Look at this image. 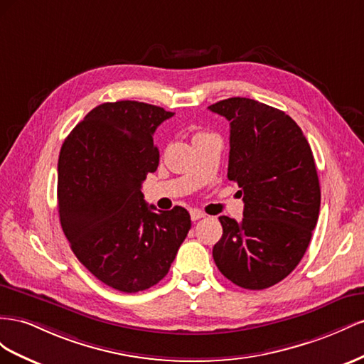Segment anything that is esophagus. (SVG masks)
<instances>
[{
	"label": "esophagus",
	"instance_id": "esophagus-1",
	"mask_svg": "<svg viewBox=\"0 0 364 364\" xmlns=\"http://www.w3.org/2000/svg\"><path fill=\"white\" fill-rule=\"evenodd\" d=\"M191 218H192V221H198V220H203V218H205V213H203L198 209H192L191 210Z\"/></svg>",
	"mask_w": 364,
	"mask_h": 364
}]
</instances>
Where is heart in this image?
Listing matches in <instances>:
<instances>
[{
	"label": "heart",
	"mask_w": 364,
	"mask_h": 364,
	"mask_svg": "<svg viewBox=\"0 0 364 364\" xmlns=\"http://www.w3.org/2000/svg\"><path fill=\"white\" fill-rule=\"evenodd\" d=\"M203 134H204V132H200V134H196V136H203ZM196 136H195V137H196Z\"/></svg>",
	"instance_id": "b5f03b06"
}]
</instances>
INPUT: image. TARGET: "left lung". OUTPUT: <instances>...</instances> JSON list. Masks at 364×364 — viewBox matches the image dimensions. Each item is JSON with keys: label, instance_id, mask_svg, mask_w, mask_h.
<instances>
[{"label": "left lung", "instance_id": "8db88e82", "mask_svg": "<svg viewBox=\"0 0 364 364\" xmlns=\"http://www.w3.org/2000/svg\"><path fill=\"white\" fill-rule=\"evenodd\" d=\"M230 122L228 180L244 193V218L220 216L218 269L247 289L285 279L304 257L318 220L320 184L313 151L284 111L230 97L209 107Z\"/></svg>", "mask_w": 364, "mask_h": 364}]
</instances>
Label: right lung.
I'll return each instance as SVG.
<instances>
[{
    "label": "right lung",
    "instance_id": "add662e5",
    "mask_svg": "<svg viewBox=\"0 0 364 364\" xmlns=\"http://www.w3.org/2000/svg\"><path fill=\"white\" fill-rule=\"evenodd\" d=\"M173 116L136 100L107 102L70 132L58 161V210L73 253L100 282L137 293L168 274L191 230L184 207L157 213L141 183L159 168V124Z\"/></svg>",
    "mask_w": 364,
    "mask_h": 364
}]
</instances>
